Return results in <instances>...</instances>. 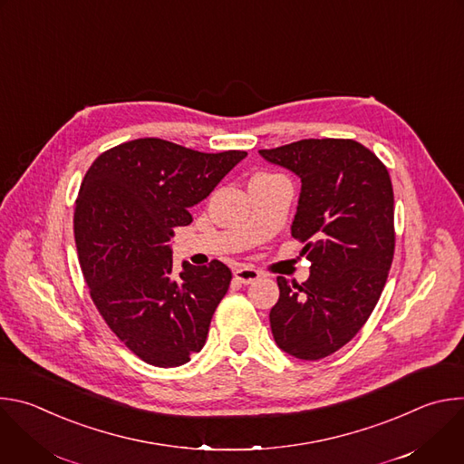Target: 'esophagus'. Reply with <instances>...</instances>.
<instances>
[{"label": "esophagus", "instance_id": "esophagus-1", "mask_svg": "<svg viewBox=\"0 0 464 464\" xmlns=\"http://www.w3.org/2000/svg\"><path fill=\"white\" fill-rule=\"evenodd\" d=\"M235 279L240 283V285H251L255 281L260 279V272L253 270V268H247V266H242L238 270H235Z\"/></svg>", "mask_w": 464, "mask_h": 464}]
</instances>
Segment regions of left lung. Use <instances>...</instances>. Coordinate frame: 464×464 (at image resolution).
<instances>
[{
  "instance_id": "obj_1",
  "label": "left lung",
  "mask_w": 464,
  "mask_h": 464,
  "mask_svg": "<svg viewBox=\"0 0 464 464\" xmlns=\"http://www.w3.org/2000/svg\"><path fill=\"white\" fill-rule=\"evenodd\" d=\"M258 154L301 178L292 237L306 242L310 277H277L276 343L321 360L349 343L385 286L394 253V198L383 163L353 140H303Z\"/></svg>"
}]
</instances>
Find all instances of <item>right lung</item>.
<instances>
[{"mask_svg":"<svg viewBox=\"0 0 464 464\" xmlns=\"http://www.w3.org/2000/svg\"><path fill=\"white\" fill-rule=\"evenodd\" d=\"M246 156L145 138L106 150L82 179L73 224L90 295L113 334L150 365H183L206 345L231 270L220 260L183 262L176 276L169 242Z\"/></svg>","mask_w":464,"mask_h":464,"instance_id":"add662e5","label":"right lung"}]
</instances>
